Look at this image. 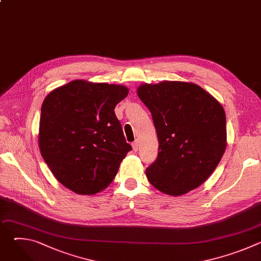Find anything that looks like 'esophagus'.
<instances>
[{
  "label": "esophagus",
  "mask_w": 261,
  "mask_h": 261,
  "mask_svg": "<svg viewBox=\"0 0 261 261\" xmlns=\"http://www.w3.org/2000/svg\"><path fill=\"white\" fill-rule=\"evenodd\" d=\"M132 147H133V150L136 152V151H138V148H139V142H138V140H135L134 142H132Z\"/></svg>",
  "instance_id": "34e87169"
}]
</instances>
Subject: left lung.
Returning <instances> with one entry per match:
<instances>
[{"label":"left lung","mask_w":261,"mask_h":261,"mask_svg":"<svg viewBox=\"0 0 261 261\" xmlns=\"http://www.w3.org/2000/svg\"><path fill=\"white\" fill-rule=\"evenodd\" d=\"M137 95L151 111L159 141L158 157L145 170L148 181L171 196L198 188L226 150L224 108L193 83L142 84Z\"/></svg>","instance_id":"left-lung-1"}]
</instances>
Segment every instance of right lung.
I'll return each mask as SVG.
<instances>
[{"label":"right lung","instance_id":"add662e5","mask_svg":"<svg viewBox=\"0 0 261 261\" xmlns=\"http://www.w3.org/2000/svg\"><path fill=\"white\" fill-rule=\"evenodd\" d=\"M122 85L72 81L51 91L41 107L38 143L55 177L69 190L94 195L107 188L132 147L115 107Z\"/></svg>","mask_w":261,"mask_h":261}]
</instances>
